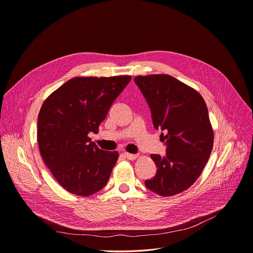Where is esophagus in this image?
<instances>
[{"label":"esophagus","mask_w":253,"mask_h":253,"mask_svg":"<svg viewBox=\"0 0 253 253\" xmlns=\"http://www.w3.org/2000/svg\"><path fill=\"white\" fill-rule=\"evenodd\" d=\"M124 155H125L129 160H135L137 157H138V155H137V154H131V153H128V152H125Z\"/></svg>","instance_id":"esophagus-1"}]
</instances>
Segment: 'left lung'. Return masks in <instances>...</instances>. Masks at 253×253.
<instances>
[{
	"label": "left lung",
	"instance_id": "left-lung-1",
	"mask_svg": "<svg viewBox=\"0 0 253 253\" xmlns=\"http://www.w3.org/2000/svg\"><path fill=\"white\" fill-rule=\"evenodd\" d=\"M134 82L149 105L154 128L166 133L160 140L167 153L150 155L157 171L145 186L159 196H174L193 186L208 163L214 143L208 108L195 88L171 76H138Z\"/></svg>",
	"mask_w": 253,
	"mask_h": 253
}]
</instances>
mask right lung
Segmentation results:
<instances>
[{
	"label": "right lung",
	"mask_w": 253,
	"mask_h": 253,
	"mask_svg": "<svg viewBox=\"0 0 253 253\" xmlns=\"http://www.w3.org/2000/svg\"><path fill=\"white\" fill-rule=\"evenodd\" d=\"M130 81V76L74 78L42 104L37 123L40 154L67 192L87 197L106 186L119 153L100 149L88 134L98 133Z\"/></svg>",
	"instance_id": "obj_1"
}]
</instances>
